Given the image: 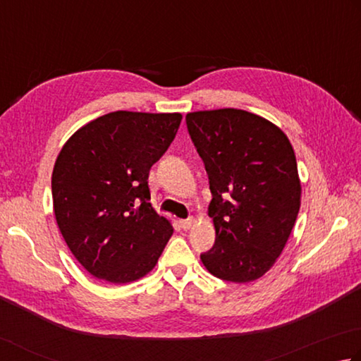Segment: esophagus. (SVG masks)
Masks as SVG:
<instances>
[{
  "label": "esophagus",
  "instance_id": "34e87169",
  "mask_svg": "<svg viewBox=\"0 0 361 361\" xmlns=\"http://www.w3.org/2000/svg\"><path fill=\"white\" fill-rule=\"evenodd\" d=\"M194 226V218H188V219H181L180 221V227L183 231H189Z\"/></svg>",
  "mask_w": 361,
  "mask_h": 361
}]
</instances>
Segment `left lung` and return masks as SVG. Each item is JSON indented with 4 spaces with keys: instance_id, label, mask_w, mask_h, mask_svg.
<instances>
[{
    "instance_id": "left-lung-1",
    "label": "left lung",
    "mask_w": 361,
    "mask_h": 361,
    "mask_svg": "<svg viewBox=\"0 0 361 361\" xmlns=\"http://www.w3.org/2000/svg\"><path fill=\"white\" fill-rule=\"evenodd\" d=\"M205 164L216 240L202 264L213 276L251 283L274 265L301 203L293 148L276 124L238 109L186 115Z\"/></svg>"
}]
</instances>
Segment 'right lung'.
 <instances>
[{"label": "right lung", "instance_id": "1", "mask_svg": "<svg viewBox=\"0 0 361 361\" xmlns=\"http://www.w3.org/2000/svg\"><path fill=\"white\" fill-rule=\"evenodd\" d=\"M181 118L118 110L87 123L63 145L51 173L56 224L94 278L126 284L158 264L173 227L148 202V175Z\"/></svg>", "mask_w": 361, "mask_h": 361}]
</instances>
